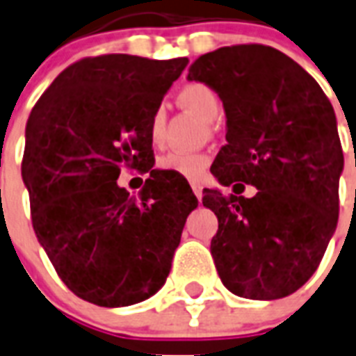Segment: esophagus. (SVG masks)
I'll return each mask as SVG.
<instances>
[{"instance_id":"obj_1","label":"esophagus","mask_w":356,"mask_h":356,"mask_svg":"<svg viewBox=\"0 0 356 356\" xmlns=\"http://www.w3.org/2000/svg\"><path fill=\"white\" fill-rule=\"evenodd\" d=\"M192 190H193V193H195V197L197 199L203 197V188H201V184L192 183Z\"/></svg>"}]
</instances>
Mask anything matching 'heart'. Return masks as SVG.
Listing matches in <instances>:
<instances>
[{
  "mask_svg": "<svg viewBox=\"0 0 356 356\" xmlns=\"http://www.w3.org/2000/svg\"><path fill=\"white\" fill-rule=\"evenodd\" d=\"M179 102L183 104L184 108L193 111L197 117H201L204 122H213L221 113V102H219L218 93L213 91L210 86L201 82L186 83L181 91H179ZM164 126H166V108L157 106L153 109L152 118H149V137L152 143L159 144L163 140ZM210 159L204 153H193V152H170L159 159V170H166L173 172L186 179H199L207 170Z\"/></svg>",
  "mask_w": 356,
  "mask_h": 356,
  "instance_id": "1",
  "label": "heart"
}]
</instances>
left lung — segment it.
I'll return each mask as SVG.
<instances>
[{
	"label": "left lung",
	"mask_w": 356,
	"mask_h": 356,
	"mask_svg": "<svg viewBox=\"0 0 356 356\" xmlns=\"http://www.w3.org/2000/svg\"><path fill=\"white\" fill-rule=\"evenodd\" d=\"M188 80L210 86L227 115L213 177L258 188L250 199L203 192L219 221L210 243L219 278L241 298L289 296L318 268L337 230L342 163L333 106L305 69L258 43L199 56Z\"/></svg>",
	"instance_id": "obj_1"
}]
</instances>
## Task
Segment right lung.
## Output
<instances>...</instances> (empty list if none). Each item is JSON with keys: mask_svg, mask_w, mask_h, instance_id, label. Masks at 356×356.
<instances>
[{"mask_svg": "<svg viewBox=\"0 0 356 356\" xmlns=\"http://www.w3.org/2000/svg\"><path fill=\"white\" fill-rule=\"evenodd\" d=\"M186 65V58H83L31 111L22 177L34 232L86 302L126 307L168 278L197 197L184 177L153 170L149 118ZM122 168L150 173L138 196L116 184Z\"/></svg>", "mask_w": 356, "mask_h": 356, "instance_id": "obj_1", "label": "right lung"}]
</instances>
